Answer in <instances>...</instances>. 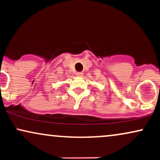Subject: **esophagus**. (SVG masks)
<instances>
[{
  "label": "esophagus",
  "mask_w": 160,
  "mask_h": 160,
  "mask_svg": "<svg viewBox=\"0 0 160 160\" xmlns=\"http://www.w3.org/2000/svg\"><path fill=\"white\" fill-rule=\"evenodd\" d=\"M82 74H83V73H82V72H77L76 73V75L78 77H82Z\"/></svg>",
  "instance_id": "1"
}]
</instances>
